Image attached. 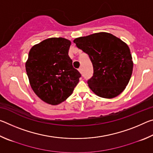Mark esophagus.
<instances>
[{
	"label": "esophagus",
	"mask_w": 153,
	"mask_h": 153,
	"mask_svg": "<svg viewBox=\"0 0 153 153\" xmlns=\"http://www.w3.org/2000/svg\"><path fill=\"white\" fill-rule=\"evenodd\" d=\"M78 71H79V73L80 74H82V68H79V69H78Z\"/></svg>",
	"instance_id": "esophagus-1"
}]
</instances>
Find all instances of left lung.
Here are the masks:
<instances>
[{"label": "left lung", "instance_id": "left-lung-1", "mask_svg": "<svg viewBox=\"0 0 153 153\" xmlns=\"http://www.w3.org/2000/svg\"><path fill=\"white\" fill-rule=\"evenodd\" d=\"M77 47L88 54L94 69L88 81L90 90L105 98H113L125 90L133 71L129 46L120 38L107 32L77 38Z\"/></svg>", "mask_w": 153, "mask_h": 153}]
</instances>
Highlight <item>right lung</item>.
Wrapping results in <instances>:
<instances>
[{
    "label": "right lung",
    "instance_id": "1",
    "mask_svg": "<svg viewBox=\"0 0 153 153\" xmlns=\"http://www.w3.org/2000/svg\"><path fill=\"white\" fill-rule=\"evenodd\" d=\"M71 41L50 38L31 48L25 70L31 88L47 104L57 105L70 97L81 74L68 55Z\"/></svg>",
    "mask_w": 153,
    "mask_h": 153
}]
</instances>
